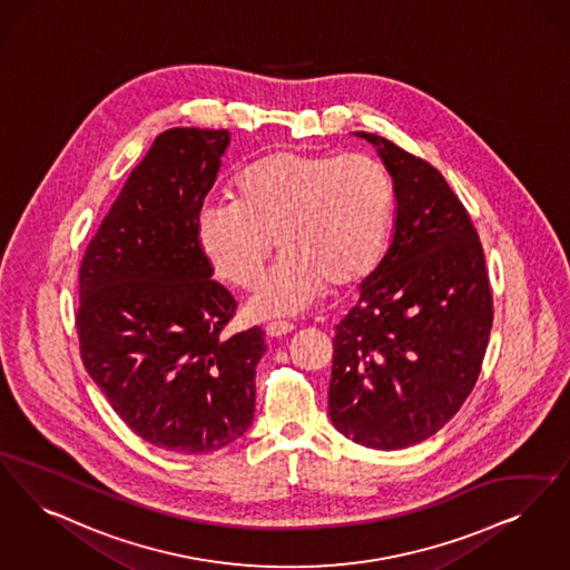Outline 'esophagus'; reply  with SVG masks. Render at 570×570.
<instances>
[{
  "label": "esophagus",
  "instance_id": "esophagus-1",
  "mask_svg": "<svg viewBox=\"0 0 570 570\" xmlns=\"http://www.w3.org/2000/svg\"><path fill=\"white\" fill-rule=\"evenodd\" d=\"M265 331H267L269 337H282V335L295 331V324L288 322V320H274V322H269V324L265 326Z\"/></svg>",
  "mask_w": 570,
  "mask_h": 570
}]
</instances>
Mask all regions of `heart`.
Listing matches in <instances>:
<instances>
[{
	"mask_svg": "<svg viewBox=\"0 0 570 570\" xmlns=\"http://www.w3.org/2000/svg\"><path fill=\"white\" fill-rule=\"evenodd\" d=\"M394 197V178L373 155L275 150L235 176L230 202L202 209L197 230L216 274L244 291L263 277L277 239L284 254L250 301L252 314L267 318L373 274Z\"/></svg>",
	"mask_w": 570,
	"mask_h": 570,
	"instance_id": "1",
	"label": "heart"
}]
</instances>
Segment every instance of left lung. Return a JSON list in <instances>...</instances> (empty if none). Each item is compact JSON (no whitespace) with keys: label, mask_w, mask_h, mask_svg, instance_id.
<instances>
[{"label":"left lung","mask_w":570,"mask_h":570,"mask_svg":"<svg viewBox=\"0 0 570 570\" xmlns=\"http://www.w3.org/2000/svg\"><path fill=\"white\" fill-rule=\"evenodd\" d=\"M396 193L386 256L335 326L328 415L373 450H403L443 429L478 382L494 318L485 256L441 171L377 134Z\"/></svg>","instance_id":"obj_1"}]
</instances>
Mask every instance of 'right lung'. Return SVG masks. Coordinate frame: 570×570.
<instances>
[{
  "instance_id": "add662e5",
  "label": "right lung",
  "mask_w": 570,
  "mask_h": 570,
  "mask_svg": "<svg viewBox=\"0 0 570 570\" xmlns=\"http://www.w3.org/2000/svg\"><path fill=\"white\" fill-rule=\"evenodd\" d=\"M227 129L157 136L80 263V356L118 417L184 455L216 452L250 429L258 326L225 337L237 301L212 279L199 214L227 150Z\"/></svg>"
}]
</instances>
